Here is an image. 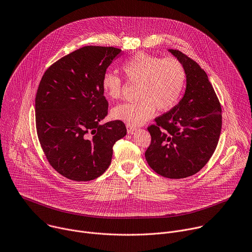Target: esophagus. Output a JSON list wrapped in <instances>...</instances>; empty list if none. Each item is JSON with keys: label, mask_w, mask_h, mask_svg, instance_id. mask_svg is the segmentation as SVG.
Wrapping results in <instances>:
<instances>
[{"label": "esophagus", "mask_w": 252, "mask_h": 252, "mask_svg": "<svg viewBox=\"0 0 252 252\" xmlns=\"http://www.w3.org/2000/svg\"><path fill=\"white\" fill-rule=\"evenodd\" d=\"M126 128H127V132H128V134H132L136 129H135V127H132V126H130V125H128V124H126Z\"/></svg>", "instance_id": "obj_1"}]
</instances>
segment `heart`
Here are the masks:
<instances>
[{"label":"heart","mask_w":252,"mask_h":252,"mask_svg":"<svg viewBox=\"0 0 252 252\" xmlns=\"http://www.w3.org/2000/svg\"><path fill=\"white\" fill-rule=\"evenodd\" d=\"M121 70L129 82L138 83L136 101L126 102L112 109L114 119L136 127L152 118L159 111L171 109L180 99L186 82L184 65L175 58L160 59L138 53L125 61ZM102 93L118 99L122 93V79L107 71L101 78Z\"/></svg>","instance_id":"1"}]
</instances>
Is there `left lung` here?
I'll use <instances>...</instances> for the list:
<instances>
[{
	"label": "left lung",
	"instance_id": "left-lung-1",
	"mask_svg": "<svg viewBox=\"0 0 252 252\" xmlns=\"http://www.w3.org/2000/svg\"><path fill=\"white\" fill-rule=\"evenodd\" d=\"M184 65L187 87L180 102L150 125L149 166L168 179L196 174L213 156L221 131V106L208 74L193 60L169 49Z\"/></svg>",
	"mask_w": 252,
	"mask_h": 252
}]
</instances>
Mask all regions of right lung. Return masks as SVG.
Masks as SVG:
<instances>
[{
	"instance_id": "right-lung-1",
	"label": "right lung",
	"mask_w": 252,
	"mask_h": 252,
	"mask_svg": "<svg viewBox=\"0 0 252 252\" xmlns=\"http://www.w3.org/2000/svg\"><path fill=\"white\" fill-rule=\"evenodd\" d=\"M120 53L113 46H83L50 65L39 82L37 138L49 165L69 180L101 176L111 163L114 144L127 133L120 120L99 125L108 113L101 78Z\"/></svg>"
}]
</instances>
